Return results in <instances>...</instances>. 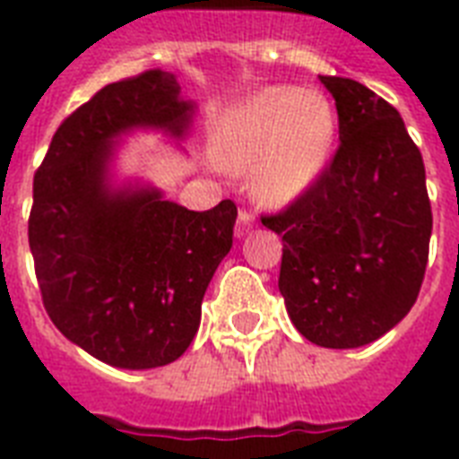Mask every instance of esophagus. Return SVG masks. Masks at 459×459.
I'll list each match as a JSON object with an SVG mask.
<instances>
[{
  "mask_svg": "<svg viewBox=\"0 0 459 459\" xmlns=\"http://www.w3.org/2000/svg\"><path fill=\"white\" fill-rule=\"evenodd\" d=\"M252 223H255V216H252V212H247V209H240L238 212V226H236V236L243 238L247 230L252 229Z\"/></svg>",
  "mask_w": 459,
  "mask_h": 459,
  "instance_id": "obj_1",
  "label": "esophagus"
}]
</instances>
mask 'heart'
I'll list each match as a JSON object with an SVG mask.
<instances>
[{"instance_id": "b5f03b06", "label": "heart", "mask_w": 459, "mask_h": 459, "mask_svg": "<svg viewBox=\"0 0 459 459\" xmlns=\"http://www.w3.org/2000/svg\"><path fill=\"white\" fill-rule=\"evenodd\" d=\"M338 117L316 90L273 85L247 97L219 135V157L238 171H255V193L288 204L319 180L333 152Z\"/></svg>"}]
</instances>
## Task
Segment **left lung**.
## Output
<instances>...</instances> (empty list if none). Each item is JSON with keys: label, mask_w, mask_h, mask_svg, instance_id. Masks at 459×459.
<instances>
[{"label": "left lung", "mask_w": 459, "mask_h": 459, "mask_svg": "<svg viewBox=\"0 0 459 459\" xmlns=\"http://www.w3.org/2000/svg\"><path fill=\"white\" fill-rule=\"evenodd\" d=\"M319 78L335 100L341 145L305 195L262 223L283 236L279 290L295 328L345 350L412 309L434 219L421 152L398 109L362 82Z\"/></svg>", "instance_id": "1"}]
</instances>
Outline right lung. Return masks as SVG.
Wrapping results in <instances>:
<instances>
[{
  "mask_svg": "<svg viewBox=\"0 0 459 459\" xmlns=\"http://www.w3.org/2000/svg\"><path fill=\"white\" fill-rule=\"evenodd\" d=\"M193 114L173 74L152 68L109 82L64 118L32 180L28 243L47 314L118 369H154L186 352L233 245L230 200L190 212L152 186L109 180L117 138L133 128L183 138Z\"/></svg>",
  "mask_w": 459,
  "mask_h": 459,
  "instance_id": "add662e5",
  "label": "right lung"
}]
</instances>
